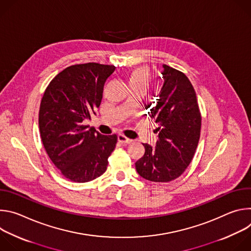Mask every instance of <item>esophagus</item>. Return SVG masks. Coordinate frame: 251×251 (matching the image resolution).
<instances>
[{
	"label": "esophagus",
	"mask_w": 251,
	"mask_h": 251,
	"mask_svg": "<svg viewBox=\"0 0 251 251\" xmlns=\"http://www.w3.org/2000/svg\"><path fill=\"white\" fill-rule=\"evenodd\" d=\"M117 138H118V141H119L120 143H122V144H129V143H131V142H132V140H131V139H129V138L125 137V136H124V135H122V134H119Z\"/></svg>",
	"instance_id": "1"
}]
</instances>
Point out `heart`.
Listing matches in <instances>:
<instances>
[{
    "mask_svg": "<svg viewBox=\"0 0 251 251\" xmlns=\"http://www.w3.org/2000/svg\"><path fill=\"white\" fill-rule=\"evenodd\" d=\"M128 86H141L147 88L150 83V74L145 67H137L131 70L127 75Z\"/></svg>",
    "mask_w": 251,
    "mask_h": 251,
    "instance_id": "1",
    "label": "heart"
}]
</instances>
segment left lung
Instances as JSON below:
<instances>
[{
  "label": "left lung",
  "mask_w": 251,
  "mask_h": 251,
  "mask_svg": "<svg viewBox=\"0 0 251 251\" xmlns=\"http://www.w3.org/2000/svg\"><path fill=\"white\" fill-rule=\"evenodd\" d=\"M163 68V87L149 113L158 125V140L155 148L143 144L145 154L135 163L142 177L159 183L175 180L188 168L199 144L201 125L196 91L189 78L166 64Z\"/></svg>",
  "instance_id": "left-lung-1"
}]
</instances>
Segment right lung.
I'll return each instance as SVG.
<instances>
[{"label": "right lung", "instance_id": "obj_1", "mask_svg": "<svg viewBox=\"0 0 251 251\" xmlns=\"http://www.w3.org/2000/svg\"><path fill=\"white\" fill-rule=\"evenodd\" d=\"M115 68L95 62L71 65L44 93L39 113L43 144L54 166L73 182L100 176L115 149V134L105 136L85 124L96 115L104 83Z\"/></svg>", "mask_w": 251, "mask_h": 251}]
</instances>
